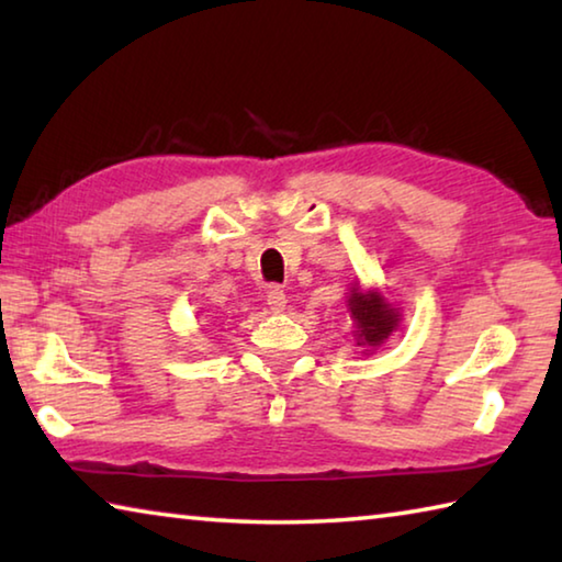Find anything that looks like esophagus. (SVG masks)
<instances>
[{
  "mask_svg": "<svg viewBox=\"0 0 562 562\" xmlns=\"http://www.w3.org/2000/svg\"><path fill=\"white\" fill-rule=\"evenodd\" d=\"M268 304L272 312H282L284 304H288V294H284L282 288H278V284H272L270 292H268Z\"/></svg>",
  "mask_w": 562,
  "mask_h": 562,
  "instance_id": "obj_1",
  "label": "esophagus"
}]
</instances>
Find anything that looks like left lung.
Returning <instances> with one entry per match:
<instances>
[{"instance_id":"8db88e82","label":"left lung","mask_w":562,"mask_h":562,"mask_svg":"<svg viewBox=\"0 0 562 562\" xmlns=\"http://www.w3.org/2000/svg\"><path fill=\"white\" fill-rule=\"evenodd\" d=\"M349 310L351 317L357 322V345H367V347H376L392 335L398 315L389 307V304L382 300V294L376 292H361V290H351L349 294Z\"/></svg>"}]
</instances>
